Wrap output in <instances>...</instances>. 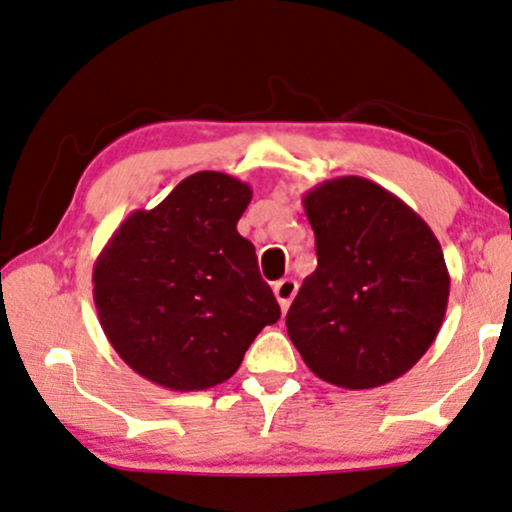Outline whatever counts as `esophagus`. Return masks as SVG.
I'll list each match as a JSON object with an SVG mask.
<instances>
[{
	"instance_id": "34e87169",
	"label": "esophagus",
	"mask_w": 512,
	"mask_h": 512,
	"mask_svg": "<svg viewBox=\"0 0 512 512\" xmlns=\"http://www.w3.org/2000/svg\"><path fill=\"white\" fill-rule=\"evenodd\" d=\"M297 293V283L293 278H283V281H278L274 286V295L278 304H281V312H288L290 302H293V297Z\"/></svg>"
}]
</instances>
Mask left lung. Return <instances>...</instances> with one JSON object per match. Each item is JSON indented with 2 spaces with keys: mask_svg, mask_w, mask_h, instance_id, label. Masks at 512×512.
<instances>
[{
  "mask_svg": "<svg viewBox=\"0 0 512 512\" xmlns=\"http://www.w3.org/2000/svg\"><path fill=\"white\" fill-rule=\"evenodd\" d=\"M316 269L286 326L309 371L345 390H371L411 371L442 328L449 269L442 245L404 200L364 177L304 193Z\"/></svg>",
  "mask_w": 512,
  "mask_h": 512,
  "instance_id": "1",
  "label": "left lung"
}]
</instances>
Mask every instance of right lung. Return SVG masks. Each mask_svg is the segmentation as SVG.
Here are the masks:
<instances>
[{
  "label": "right lung",
  "mask_w": 512,
  "mask_h": 512,
  "mask_svg": "<svg viewBox=\"0 0 512 512\" xmlns=\"http://www.w3.org/2000/svg\"><path fill=\"white\" fill-rule=\"evenodd\" d=\"M245 181L196 172L153 210H134L94 262V304L120 359L174 392L215 387L278 321L255 245L236 231Z\"/></svg>",
  "instance_id": "right-lung-1"
}]
</instances>
